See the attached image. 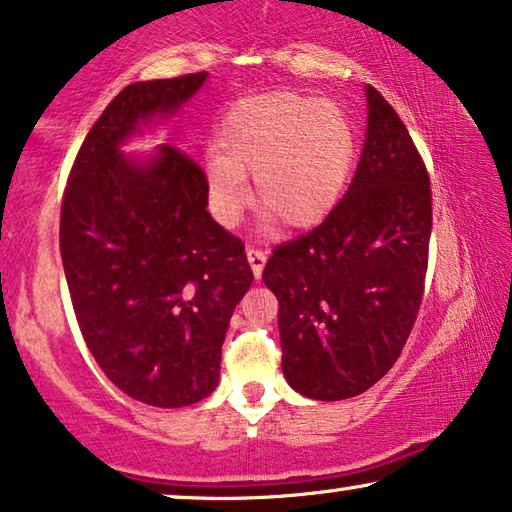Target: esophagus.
Returning <instances> with one entry per match:
<instances>
[{
    "mask_svg": "<svg viewBox=\"0 0 512 512\" xmlns=\"http://www.w3.org/2000/svg\"><path fill=\"white\" fill-rule=\"evenodd\" d=\"M246 257L250 262V269H253V273H255V278H259V275H262V271H264V264H266V253H264V250H259V248H248Z\"/></svg>",
    "mask_w": 512,
    "mask_h": 512,
    "instance_id": "esophagus-1",
    "label": "esophagus"
}]
</instances>
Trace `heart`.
<instances>
[{"mask_svg": "<svg viewBox=\"0 0 512 512\" xmlns=\"http://www.w3.org/2000/svg\"><path fill=\"white\" fill-rule=\"evenodd\" d=\"M216 148L205 159L209 209L223 227L250 202L287 227L321 223L342 198L355 166V132L330 100L291 91L243 97L225 111Z\"/></svg>", "mask_w": 512, "mask_h": 512, "instance_id": "b5f03b06", "label": "heart"}]
</instances>
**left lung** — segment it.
I'll return each instance as SVG.
<instances>
[{"label":"left lung","mask_w":512,"mask_h":512,"mask_svg":"<svg viewBox=\"0 0 512 512\" xmlns=\"http://www.w3.org/2000/svg\"><path fill=\"white\" fill-rule=\"evenodd\" d=\"M367 102V141L344 198L314 230L273 248L262 273L280 305L285 378L319 401L376 385L424 298L431 180L392 104L373 86Z\"/></svg>","instance_id":"1"}]
</instances>
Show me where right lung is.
<instances>
[{
    "label": "right lung",
    "instance_id": "1",
    "mask_svg": "<svg viewBox=\"0 0 512 512\" xmlns=\"http://www.w3.org/2000/svg\"><path fill=\"white\" fill-rule=\"evenodd\" d=\"M205 77L125 86L86 134L61 200L63 271L88 351L154 408L214 392L230 316L253 282L243 241L205 209V170L189 152L166 143L148 166L118 152L139 120L173 113Z\"/></svg>",
    "mask_w": 512,
    "mask_h": 512
}]
</instances>
